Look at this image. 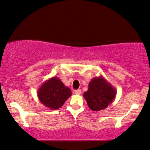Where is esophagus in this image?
<instances>
[{
  "label": "esophagus",
  "mask_w": 150,
  "mask_h": 150,
  "mask_svg": "<svg viewBox=\"0 0 150 150\" xmlns=\"http://www.w3.org/2000/svg\"><path fill=\"white\" fill-rule=\"evenodd\" d=\"M81 93H82V92H81L80 90H76L74 91V94L76 95H80Z\"/></svg>",
  "instance_id": "esophagus-1"
}]
</instances>
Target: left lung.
I'll use <instances>...</instances> for the list:
<instances>
[{"label":"left lung","mask_w":150,"mask_h":150,"mask_svg":"<svg viewBox=\"0 0 150 150\" xmlns=\"http://www.w3.org/2000/svg\"><path fill=\"white\" fill-rule=\"evenodd\" d=\"M116 90L105 78L100 76L92 78L88 89L83 94L88 107L93 111H100L108 106L115 100Z\"/></svg>","instance_id":"1"}]
</instances>
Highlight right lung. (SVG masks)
Masks as SVG:
<instances>
[{
  "label": "right lung",
  "instance_id": "right-lung-1",
  "mask_svg": "<svg viewBox=\"0 0 150 150\" xmlns=\"http://www.w3.org/2000/svg\"><path fill=\"white\" fill-rule=\"evenodd\" d=\"M72 95L68 87L58 77L49 78L42 84L37 90L40 102L50 110H58Z\"/></svg>",
  "mask_w": 150,
  "mask_h": 150
}]
</instances>
